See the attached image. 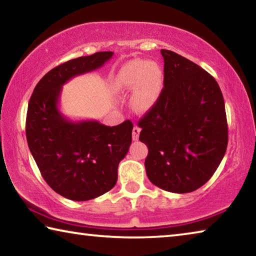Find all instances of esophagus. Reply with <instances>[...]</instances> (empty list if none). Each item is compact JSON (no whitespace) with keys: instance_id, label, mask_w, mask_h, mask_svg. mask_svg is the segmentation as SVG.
Here are the masks:
<instances>
[{"instance_id":"1","label":"esophagus","mask_w":256,"mask_h":256,"mask_svg":"<svg viewBox=\"0 0 256 256\" xmlns=\"http://www.w3.org/2000/svg\"><path fill=\"white\" fill-rule=\"evenodd\" d=\"M140 131H141V128H138V125H134L133 131H132V138H133V141L138 140V134H140Z\"/></svg>"}]
</instances>
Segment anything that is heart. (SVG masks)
I'll return each mask as SVG.
<instances>
[{
	"instance_id": "obj_1",
	"label": "heart",
	"mask_w": 256,
	"mask_h": 256,
	"mask_svg": "<svg viewBox=\"0 0 256 256\" xmlns=\"http://www.w3.org/2000/svg\"><path fill=\"white\" fill-rule=\"evenodd\" d=\"M164 74L154 60H133L120 68L114 86L118 92H132L131 106L136 112H146L158 102L162 89Z\"/></svg>"
}]
</instances>
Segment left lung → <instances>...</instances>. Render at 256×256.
I'll return each instance as SVG.
<instances>
[{"instance_id":"obj_1","label":"left lung","mask_w":256,"mask_h":256,"mask_svg":"<svg viewBox=\"0 0 256 256\" xmlns=\"http://www.w3.org/2000/svg\"><path fill=\"white\" fill-rule=\"evenodd\" d=\"M164 88L140 120V141L149 149L144 166L152 184L172 193L204 185L226 154L224 102L214 78L175 52L162 50Z\"/></svg>"}]
</instances>
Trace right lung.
I'll return each mask as SVG.
<instances>
[{"label":"right lung","instance_id":"1","mask_svg":"<svg viewBox=\"0 0 256 256\" xmlns=\"http://www.w3.org/2000/svg\"><path fill=\"white\" fill-rule=\"evenodd\" d=\"M112 55L98 52L54 68L34 86L28 104L30 152L46 183L68 200L88 201L114 188L118 164L131 146V120L116 126L96 120L74 122L58 108L62 86L68 80L100 68Z\"/></svg>","mask_w":256,"mask_h":256}]
</instances>
